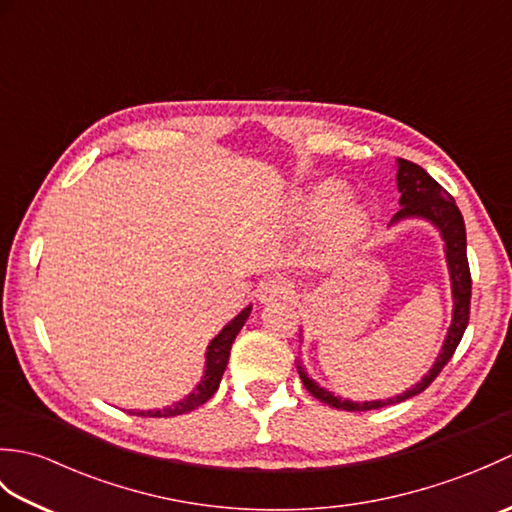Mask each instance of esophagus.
I'll return each instance as SVG.
<instances>
[{
	"instance_id": "obj_1",
	"label": "esophagus",
	"mask_w": 512,
	"mask_h": 512,
	"mask_svg": "<svg viewBox=\"0 0 512 512\" xmlns=\"http://www.w3.org/2000/svg\"><path fill=\"white\" fill-rule=\"evenodd\" d=\"M292 295V284L284 277H270L262 281L257 288V297L262 303H273V301H284Z\"/></svg>"
}]
</instances>
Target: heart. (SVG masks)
I'll return each mask as SVG.
<instances>
[{
	"mask_svg": "<svg viewBox=\"0 0 512 512\" xmlns=\"http://www.w3.org/2000/svg\"><path fill=\"white\" fill-rule=\"evenodd\" d=\"M345 198V187L341 182H321L303 195L297 206L299 224H317L330 217L328 233H325V246L332 255H341L352 250L367 233L369 217L363 206L341 204Z\"/></svg>",
	"mask_w": 512,
	"mask_h": 512,
	"instance_id": "1",
	"label": "heart"
}]
</instances>
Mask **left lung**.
Returning a JSON list of instances; mask_svg holds the SVG:
<instances>
[{"instance_id": "obj_1", "label": "left lung", "mask_w": 512, "mask_h": 512, "mask_svg": "<svg viewBox=\"0 0 512 512\" xmlns=\"http://www.w3.org/2000/svg\"><path fill=\"white\" fill-rule=\"evenodd\" d=\"M398 191H400V211L394 215V222L402 220V217H424L440 228L444 237V244H447V262L451 270V286H453V323L447 334V341H444L442 352L438 356L436 365L431 367V372L424 376L416 387H411L405 394L387 400H374V402H352V400H341L339 396L330 394L323 387H319L314 380L308 378L299 369V376L303 380V387H306L310 394L330 405L334 409H345V411H369V409H380L387 405H394V402H402L411 396H418L420 391L427 389L438 374L451 361V356L458 350V345L464 336L466 325H469L471 317V268H469V257H466V228L462 213L455 204L453 195L433 180L427 171H424L416 162L409 160H398Z\"/></svg>"}]
</instances>
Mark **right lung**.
I'll list each match as a JSON object with an SVG mask.
<instances>
[{"label": "right lung", "mask_w": 512, "mask_h": 512, "mask_svg": "<svg viewBox=\"0 0 512 512\" xmlns=\"http://www.w3.org/2000/svg\"><path fill=\"white\" fill-rule=\"evenodd\" d=\"M248 314H250V308L239 312L237 317L231 323H228L226 328L211 341L209 352H206L204 378L200 380V385L193 389L191 396L176 402L173 407L158 409V411H147V413L140 411V413H143V416H147V418H169V416H180V413H189L193 409H198L200 405H204V402L215 394L217 387H220V380H222V374H224L226 363H228V354H231V345L235 341V336L239 334V330H242V325L246 323Z\"/></svg>", "instance_id": "obj_1"}]
</instances>
